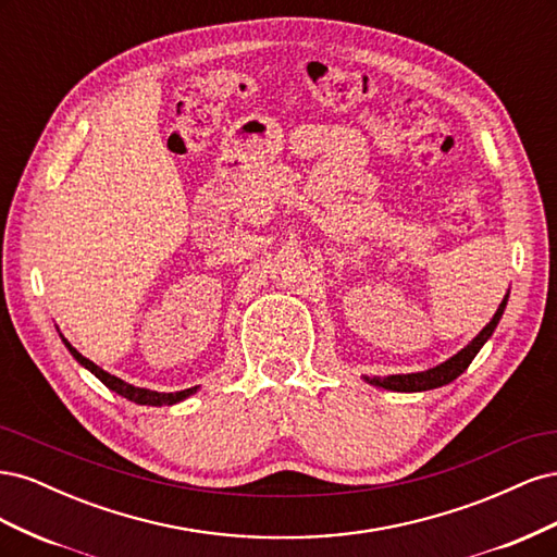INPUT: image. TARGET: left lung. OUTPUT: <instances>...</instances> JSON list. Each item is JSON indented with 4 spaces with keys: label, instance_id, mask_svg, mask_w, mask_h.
I'll return each instance as SVG.
<instances>
[{
    "label": "left lung",
    "instance_id": "obj_1",
    "mask_svg": "<svg viewBox=\"0 0 557 557\" xmlns=\"http://www.w3.org/2000/svg\"><path fill=\"white\" fill-rule=\"evenodd\" d=\"M507 301H509V293L504 295L502 305L497 307L495 315L491 318V323H487L474 336V339H471L462 350L455 352V356L448 358L446 362L436 364L432 369H425V372L393 374V376H364V381L369 385H376V387H383V391H395V393H425V391H434V387H442V385L455 381L471 364V360L476 358V352L483 348V344L493 336L504 309H507Z\"/></svg>",
    "mask_w": 557,
    "mask_h": 557
}]
</instances>
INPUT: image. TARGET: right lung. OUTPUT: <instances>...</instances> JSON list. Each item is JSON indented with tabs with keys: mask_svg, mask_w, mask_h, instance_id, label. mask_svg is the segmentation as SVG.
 I'll list each match as a JSON object with an SVG mask.
<instances>
[{
	"mask_svg": "<svg viewBox=\"0 0 557 557\" xmlns=\"http://www.w3.org/2000/svg\"><path fill=\"white\" fill-rule=\"evenodd\" d=\"M60 339L64 342L66 350L72 352V356L76 358V362H78L81 367H86L90 374H95L99 381H102V383L109 387V391H113L115 395H121V397H125V399H129V401H134V404H144V407H172V404H178V401L188 399L190 395L197 393V387H188V391H178V393H158V391H148V387L132 385V383H127V381H123V379H117V376L104 372V369L97 367L92 360L83 358L81 352H78L70 342H66L62 334H60Z\"/></svg>",
	"mask_w": 557,
	"mask_h": 557,
	"instance_id": "obj_1",
	"label": "right lung"
}]
</instances>
